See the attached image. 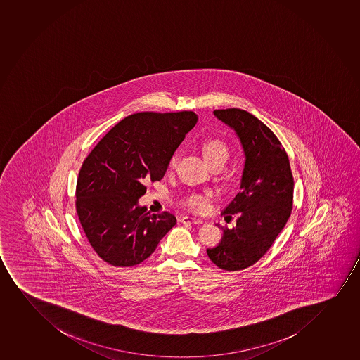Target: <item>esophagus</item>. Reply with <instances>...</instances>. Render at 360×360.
I'll return each instance as SVG.
<instances>
[{"label": "esophagus", "instance_id": "obj_1", "mask_svg": "<svg viewBox=\"0 0 360 360\" xmlns=\"http://www.w3.org/2000/svg\"><path fill=\"white\" fill-rule=\"evenodd\" d=\"M181 222H182V224H203V220L198 219V217H183L182 219H181Z\"/></svg>", "mask_w": 360, "mask_h": 360}]
</instances>
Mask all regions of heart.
<instances>
[{"mask_svg": "<svg viewBox=\"0 0 360 360\" xmlns=\"http://www.w3.org/2000/svg\"><path fill=\"white\" fill-rule=\"evenodd\" d=\"M203 158L209 167L214 162H226L229 157V146L222 140L217 138L205 139L200 146ZM178 153H174L169 160V170H172L177 165ZM212 193H193L184 198V205L193 212H205L210 205Z\"/></svg>", "mask_w": 360, "mask_h": 360, "instance_id": "obj_1", "label": "heart"}]
</instances>
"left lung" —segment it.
<instances>
[{"instance_id": "8db88e82", "label": "left lung", "mask_w": 360, "mask_h": 360, "mask_svg": "<svg viewBox=\"0 0 360 360\" xmlns=\"http://www.w3.org/2000/svg\"><path fill=\"white\" fill-rule=\"evenodd\" d=\"M214 115L236 131L245 165L241 190L222 212L226 219L238 214L236 224L221 227L222 239L207 255L222 270H244L269 251L289 220L294 177L285 150L266 124L243 109H217Z\"/></svg>"}]
</instances>
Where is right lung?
<instances>
[{
  "instance_id": "add662e5",
  "label": "right lung",
  "mask_w": 360,
  "mask_h": 360,
  "mask_svg": "<svg viewBox=\"0 0 360 360\" xmlns=\"http://www.w3.org/2000/svg\"><path fill=\"white\" fill-rule=\"evenodd\" d=\"M198 122L193 112L131 114L84 159L76 186L78 219L101 259L134 266L148 258L176 224L169 212L140 207L147 182L160 181L169 160Z\"/></svg>"
}]
</instances>
